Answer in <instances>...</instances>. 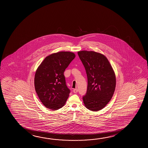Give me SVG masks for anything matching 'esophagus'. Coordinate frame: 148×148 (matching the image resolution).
I'll return each instance as SVG.
<instances>
[{
  "label": "esophagus",
  "instance_id": "obj_1",
  "mask_svg": "<svg viewBox=\"0 0 148 148\" xmlns=\"http://www.w3.org/2000/svg\"><path fill=\"white\" fill-rule=\"evenodd\" d=\"M73 92H74V93H77L78 89H75L73 90Z\"/></svg>",
  "mask_w": 148,
  "mask_h": 148
}]
</instances>
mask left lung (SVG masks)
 Returning a JSON list of instances; mask_svg holds the SVG:
<instances>
[{
    "label": "left lung",
    "mask_w": 148,
    "mask_h": 148,
    "mask_svg": "<svg viewBox=\"0 0 148 148\" xmlns=\"http://www.w3.org/2000/svg\"><path fill=\"white\" fill-rule=\"evenodd\" d=\"M88 78L87 91L82 99L85 107L97 112L112 99L116 85V75L110 63L102 53L94 51H78Z\"/></svg>",
    "instance_id": "8db88e82"
}]
</instances>
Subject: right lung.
Returning <instances> with one entry per match:
<instances>
[{
	"mask_svg": "<svg viewBox=\"0 0 148 148\" xmlns=\"http://www.w3.org/2000/svg\"><path fill=\"white\" fill-rule=\"evenodd\" d=\"M75 57V53L70 51L51 53L36 69L35 90L46 108L56 110L65 104L70 90L66 85L64 72Z\"/></svg>",
	"mask_w": 148,
	"mask_h": 148,
	"instance_id": "obj_1",
	"label": "right lung"
}]
</instances>
